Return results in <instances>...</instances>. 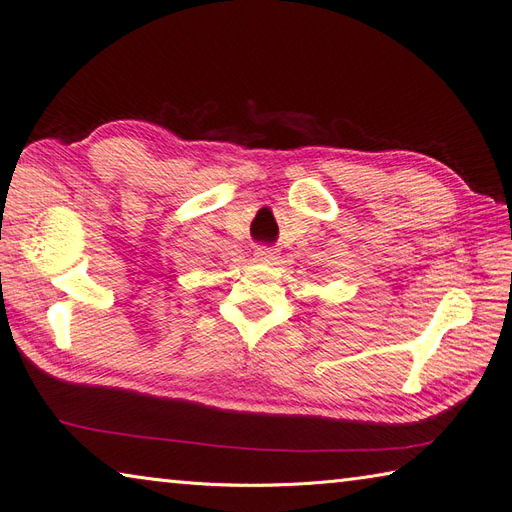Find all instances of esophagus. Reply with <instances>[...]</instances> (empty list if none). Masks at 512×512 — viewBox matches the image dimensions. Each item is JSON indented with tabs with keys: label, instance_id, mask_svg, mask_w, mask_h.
<instances>
[{
	"label": "esophagus",
	"instance_id": "34e87169",
	"mask_svg": "<svg viewBox=\"0 0 512 512\" xmlns=\"http://www.w3.org/2000/svg\"><path fill=\"white\" fill-rule=\"evenodd\" d=\"M254 256H256V260H262V262H273L277 258V250L269 245H258Z\"/></svg>",
	"mask_w": 512,
	"mask_h": 512
}]
</instances>
